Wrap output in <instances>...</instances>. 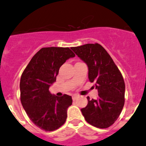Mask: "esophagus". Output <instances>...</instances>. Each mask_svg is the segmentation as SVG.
I'll return each mask as SVG.
<instances>
[{
	"instance_id": "esophagus-1",
	"label": "esophagus",
	"mask_w": 146,
	"mask_h": 146,
	"mask_svg": "<svg viewBox=\"0 0 146 146\" xmlns=\"http://www.w3.org/2000/svg\"><path fill=\"white\" fill-rule=\"evenodd\" d=\"M78 95H73V96H72V98H73V100H76V99L78 98Z\"/></svg>"
}]
</instances>
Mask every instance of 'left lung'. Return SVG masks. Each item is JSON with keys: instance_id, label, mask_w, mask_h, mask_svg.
<instances>
[{"instance_id": "obj_1", "label": "left lung", "mask_w": 146, "mask_h": 146, "mask_svg": "<svg viewBox=\"0 0 146 146\" xmlns=\"http://www.w3.org/2000/svg\"><path fill=\"white\" fill-rule=\"evenodd\" d=\"M87 64L88 79L98 91L96 100L88 96V105L81 109L86 121L99 128H107L118 119L125 103V83L111 56L98 43L72 47Z\"/></svg>"}]
</instances>
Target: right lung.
<instances>
[{"instance_id":"1","label":"right lung","mask_w":146,"mask_h":146,"mask_svg":"<svg viewBox=\"0 0 146 146\" xmlns=\"http://www.w3.org/2000/svg\"><path fill=\"white\" fill-rule=\"evenodd\" d=\"M76 55L69 48H43L34 55L22 73L21 101L28 118L45 131L57 130L65 123L71 96H53L49 91L60 66Z\"/></svg>"}]
</instances>
